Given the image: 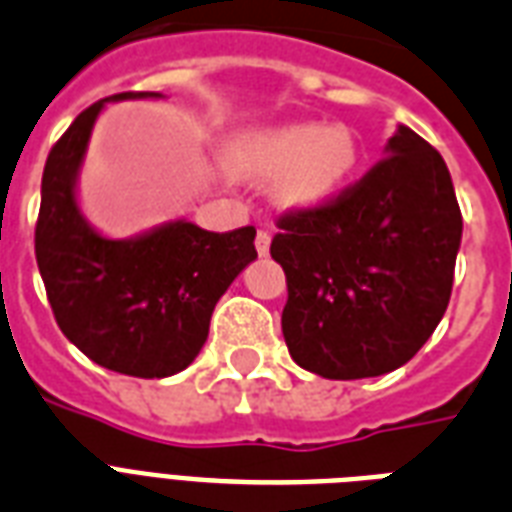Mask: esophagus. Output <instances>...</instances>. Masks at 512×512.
<instances>
[{
  "label": "esophagus",
  "instance_id": "esophagus-1",
  "mask_svg": "<svg viewBox=\"0 0 512 512\" xmlns=\"http://www.w3.org/2000/svg\"><path fill=\"white\" fill-rule=\"evenodd\" d=\"M269 240H272V235H269L267 229H259V232H256V240H253V243H256L259 256H267L269 253Z\"/></svg>",
  "mask_w": 512,
  "mask_h": 512
}]
</instances>
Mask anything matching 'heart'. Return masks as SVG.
<instances>
[{
    "label": "heart",
    "instance_id": "obj_1",
    "mask_svg": "<svg viewBox=\"0 0 512 512\" xmlns=\"http://www.w3.org/2000/svg\"><path fill=\"white\" fill-rule=\"evenodd\" d=\"M232 173L275 181V197L293 211H312L334 200L358 165V144L347 128L312 122L251 130L227 146Z\"/></svg>",
    "mask_w": 512,
    "mask_h": 512
}]
</instances>
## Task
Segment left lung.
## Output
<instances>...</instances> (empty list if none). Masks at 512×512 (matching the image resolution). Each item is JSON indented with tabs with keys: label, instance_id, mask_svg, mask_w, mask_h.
Returning <instances> with one entry per match:
<instances>
[{
	"label": "left lung",
	"instance_id": "1",
	"mask_svg": "<svg viewBox=\"0 0 512 512\" xmlns=\"http://www.w3.org/2000/svg\"><path fill=\"white\" fill-rule=\"evenodd\" d=\"M283 336L301 368L366 379L414 358L449 307L462 213L449 168L400 125L387 157L312 211L277 216Z\"/></svg>",
	"mask_w": 512,
	"mask_h": 512
}]
</instances>
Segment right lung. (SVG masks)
<instances>
[{
    "label": "right lung",
    "mask_w": 512,
    "mask_h": 512,
    "mask_svg": "<svg viewBox=\"0 0 512 512\" xmlns=\"http://www.w3.org/2000/svg\"><path fill=\"white\" fill-rule=\"evenodd\" d=\"M87 106L47 154L34 253L55 323L77 350L117 374L162 379L197 358L211 315L248 261L256 229L208 232L173 221L138 240H106L79 216L74 176L106 101Z\"/></svg>",
    "instance_id": "right-lung-1"
}]
</instances>
